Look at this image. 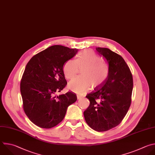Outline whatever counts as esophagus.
Instances as JSON below:
<instances>
[{
    "label": "esophagus",
    "instance_id": "obj_1",
    "mask_svg": "<svg viewBox=\"0 0 155 155\" xmlns=\"http://www.w3.org/2000/svg\"><path fill=\"white\" fill-rule=\"evenodd\" d=\"M77 99L78 100V99L81 98L83 97H82V96H81V95H77Z\"/></svg>",
    "mask_w": 155,
    "mask_h": 155
}]
</instances>
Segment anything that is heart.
Returning <instances> with one entry per match:
<instances>
[{"label":"heart","mask_w":155,"mask_h":155,"mask_svg":"<svg viewBox=\"0 0 155 155\" xmlns=\"http://www.w3.org/2000/svg\"><path fill=\"white\" fill-rule=\"evenodd\" d=\"M79 68L83 69L82 77L74 78L68 84V88L78 94L86 92L91 86L95 87L101 85L109 74L107 63L90 49L82 51L75 60H70L66 63L63 68L65 77L68 80L72 79L77 74Z\"/></svg>","instance_id":"b5f03b06"}]
</instances>
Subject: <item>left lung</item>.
<instances>
[{
	"label": "left lung",
	"instance_id": "left-lung-1",
	"mask_svg": "<svg viewBox=\"0 0 155 155\" xmlns=\"http://www.w3.org/2000/svg\"><path fill=\"white\" fill-rule=\"evenodd\" d=\"M96 50L107 60L109 74L104 83L86 96L90 104L84 117L92 129L100 132L116 127L127 114L133 81L130 69L120 55L108 48L97 47Z\"/></svg>",
	"mask_w": 155,
	"mask_h": 155
}]
</instances>
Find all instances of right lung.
Here are the masks:
<instances>
[{"label":"right lung","instance_id":"1","mask_svg":"<svg viewBox=\"0 0 155 155\" xmlns=\"http://www.w3.org/2000/svg\"><path fill=\"white\" fill-rule=\"evenodd\" d=\"M77 48L50 46L27 63L20 89L25 113L34 124L50 128L64 119L68 107L77 100L75 93L55 95L67 84L63 66L78 52Z\"/></svg>","mask_w":155,"mask_h":155}]
</instances>
